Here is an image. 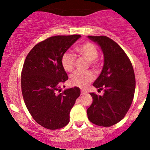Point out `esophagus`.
<instances>
[{"mask_svg":"<svg viewBox=\"0 0 150 150\" xmlns=\"http://www.w3.org/2000/svg\"><path fill=\"white\" fill-rule=\"evenodd\" d=\"M81 93L82 95H83V94L86 93L87 91H84V90H81Z\"/></svg>","mask_w":150,"mask_h":150,"instance_id":"obj_1","label":"esophagus"}]
</instances>
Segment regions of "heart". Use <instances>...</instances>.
Returning <instances> with one entry per match:
<instances>
[{"instance_id":"obj_1","label":"heart","mask_w":150,"mask_h":150,"mask_svg":"<svg viewBox=\"0 0 150 150\" xmlns=\"http://www.w3.org/2000/svg\"><path fill=\"white\" fill-rule=\"evenodd\" d=\"M79 54L88 61L89 66L93 69L97 70L100 68V62L97 57H98V50L96 45L91 42H85L76 49ZM76 57L70 52L63 54L61 59V64L66 71H72L74 68ZM94 79V75L91 71H76L70 76V83L73 86L84 88Z\"/></svg>"}]
</instances>
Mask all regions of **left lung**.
<instances>
[{
  "instance_id": "8db88e82",
  "label": "left lung",
  "mask_w": 150,
  "mask_h": 150,
  "mask_svg": "<svg viewBox=\"0 0 150 150\" xmlns=\"http://www.w3.org/2000/svg\"><path fill=\"white\" fill-rule=\"evenodd\" d=\"M100 45L104 65L93 86L104 90L103 96L90 93L93 103L87 110L88 120L96 125L110 127L122 120L130 108L135 90V77L124 50L106 36H88Z\"/></svg>"
}]
</instances>
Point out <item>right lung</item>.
Returning <instances> with one entry per match:
<instances>
[{
    "mask_svg": "<svg viewBox=\"0 0 150 150\" xmlns=\"http://www.w3.org/2000/svg\"><path fill=\"white\" fill-rule=\"evenodd\" d=\"M80 38L50 37L37 44L25 60L21 88L25 105L33 119L47 129H60L69 122L70 110L81 94L78 87L60 93L61 86L68 80L62 57Z\"/></svg>",
    "mask_w": 150,
    "mask_h": 150,
    "instance_id": "obj_1",
    "label": "right lung"
}]
</instances>
